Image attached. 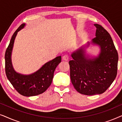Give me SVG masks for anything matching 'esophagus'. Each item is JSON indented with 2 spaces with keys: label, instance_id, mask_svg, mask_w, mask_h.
Listing matches in <instances>:
<instances>
[{
  "label": "esophagus",
  "instance_id": "1",
  "mask_svg": "<svg viewBox=\"0 0 122 122\" xmlns=\"http://www.w3.org/2000/svg\"><path fill=\"white\" fill-rule=\"evenodd\" d=\"M69 59V55H68V54H65L63 56V59L64 60V61H68V59Z\"/></svg>",
  "mask_w": 122,
  "mask_h": 122
}]
</instances>
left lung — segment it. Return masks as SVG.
<instances>
[{
    "mask_svg": "<svg viewBox=\"0 0 122 122\" xmlns=\"http://www.w3.org/2000/svg\"><path fill=\"white\" fill-rule=\"evenodd\" d=\"M94 25L96 36L92 43L101 46L99 56L87 59L81 48L72 53L73 59L69 61L71 83L78 92L86 96L105 92L117 74L118 54L113 40L102 26Z\"/></svg>",
    "mask_w": 122,
    "mask_h": 122,
    "instance_id": "obj_1",
    "label": "left lung"
}]
</instances>
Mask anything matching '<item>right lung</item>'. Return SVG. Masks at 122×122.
<instances>
[{
	"label": "right lung",
	"mask_w": 122,
	"mask_h": 122,
	"mask_svg": "<svg viewBox=\"0 0 122 122\" xmlns=\"http://www.w3.org/2000/svg\"><path fill=\"white\" fill-rule=\"evenodd\" d=\"M24 25L25 24L20 25L11 38L5 54V68L6 76L15 89L22 96L31 97L44 93L49 87L52 82L55 69L61 62V56H57L48 61L32 74L24 76L16 73L11 66V53L17 33Z\"/></svg>",
	"instance_id": "right-lung-1"
}]
</instances>
